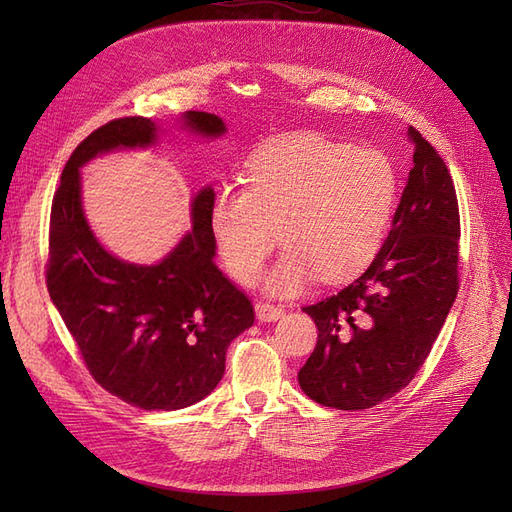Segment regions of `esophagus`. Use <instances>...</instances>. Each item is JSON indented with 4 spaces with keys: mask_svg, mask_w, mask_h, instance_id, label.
Here are the masks:
<instances>
[{
    "mask_svg": "<svg viewBox=\"0 0 512 512\" xmlns=\"http://www.w3.org/2000/svg\"><path fill=\"white\" fill-rule=\"evenodd\" d=\"M254 309H256L258 320H262V322H275V320H280L284 316V309L280 305H273V303H262L260 301V303L254 305Z\"/></svg>",
    "mask_w": 512,
    "mask_h": 512,
    "instance_id": "obj_1",
    "label": "esophagus"
}]
</instances>
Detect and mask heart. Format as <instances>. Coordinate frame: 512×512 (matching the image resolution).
Here are the masks:
<instances>
[{
	"label": "heart",
	"mask_w": 512,
	"mask_h": 512,
	"mask_svg": "<svg viewBox=\"0 0 512 512\" xmlns=\"http://www.w3.org/2000/svg\"><path fill=\"white\" fill-rule=\"evenodd\" d=\"M245 183L215 192L209 228L224 267L243 284L258 280L282 230L288 250L267 275L271 294L299 292L318 273L342 282L369 267L399 192L384 151L309 132L267 143L247 162Z\"/></svg>",
	"instance_id": "heart-1"
}]
</instances>
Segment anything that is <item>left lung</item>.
I'll return each mask as SVG.
<instances>
[{
	"instance_id": "1",
	"label": "left lung",
	"mask_w": 512,
	"mask_h": 512,
	"mask_svg": "<svg viewBox=\"0 0 512 512\" xmlns=\"http://www.w3.org/2000/svg\"><path fill=\"white\" fill-rule=\"evenodd\" d=\"M414 166L389 237L363 275L303 307L318 342L299 371L303 393L337 410H367L410 384L457 297L459 207L451 173L412 126Z\"/></svg>"
}]
</instances>
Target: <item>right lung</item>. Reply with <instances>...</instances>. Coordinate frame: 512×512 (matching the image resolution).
<instances>
[{
    "label": "right lung",
    "instance_id": "right-lung-1",
    "mask_svg": "<svg viewBox=\"0 0 512 512\" xmlns=\"http://www.w3.org/2000/svg\"><path fill=\"white\" fill-rule=\"evenodd\" d=\"M181 130L220 138L226 123L185 111ZM164 130L123 117L74 149L53 198L46 286L96 382L141 410H181L220 384L226 350L254 324L250 299L215 267L213 185L192 198V228L153 265L121 260L98 241L83 209L81 168L121 149L153 147Z\"/></svg>",
    "mask_w": 512,
    "mask_h": 512
}]
</instances>
